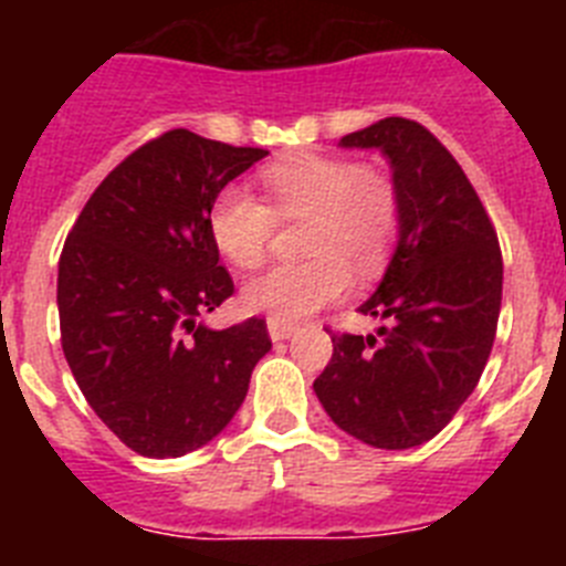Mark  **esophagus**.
Instances as JSON below:
<instances>
[{
	"label": "esophagus",
	"instance_id": "obj_1",
	"mask_svg": "<svg viewBox=\"0 0 566 566\" xmlns=\"http://www.w3.org/2000/svg\"><path fill=\"white\" fill-rule=\"evenodd\" d=\"M266 326H269V337H272L274 343H277V339H289L294 332H297L294 323H286V319H277V317H269Z\"/></svg>",
	"mask_w": 566,
	"mask_h": 566
}]
</instances>
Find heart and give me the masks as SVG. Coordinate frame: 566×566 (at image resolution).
I'll list each match as a JSON object with an SVG mask.
<instances>
[{
    "mask_svg": "<svg viewBox=\"0 0 566 566\" xmlns=\"http://www.w3.org/2000/svg\"><path fill=\"white\" fill-rule=\"evenodd\" d=\"M263 201L227 187L209 207V234L238 269L269 258L277 223L303 221L297 249L308 254L258 274L243 286L252 312L300 319L337 300L348 272L368 280L382 272L402 221L397 184L371 164L345 155L300 153L260 169Z\"/></svg>",
    "mask_w": 566,
    "mask_h": 566,
    "instance_id": "obj_1",
    "label": "heart"
}]
</instances>
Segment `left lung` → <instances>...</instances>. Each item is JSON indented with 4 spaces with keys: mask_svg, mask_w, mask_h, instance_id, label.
Segmentation results:
<instances>
[{
    "mask_svg": "<svg viewBox=\"0 0 566 566\" xmlns=\"http://www.w3.org/2000/svg\"><path fill=\"white\" fill-rule=\"evenodd\" d=\"M394 167L402 221L377 292L359 312L377 334H332L314 394L359 442L405 451L437 437L479 385L502 308V249L488 209L444 144L411 118L348 133Z\"/></svg>",
    "mask_w": 566,
    "mask_h": 566,
    "instance_id": "obj_1",
    "label": "left lung"
}]
</instances>
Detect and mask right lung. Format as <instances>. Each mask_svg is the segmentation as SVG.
Segmentation results:
<instances>
[{
    "label": "right lung",
    "instance_id": "obj_1",
    "mask_svg": "<svg viewBox=\"0 0 566 566\" xmlns=\"http://www.w3.org/2000/svg\"><path fill=\"white\" fill-rule=\"evenodd\" d=\"M263 155L169 129L98 184L64 240V359L90 408L142 457H184L218 437L272 348L266 319L198 323L234 294L209 207Z\"/></svg>",
    "mask_w": 566,
    "mask_h": 566
}]
</instances>
